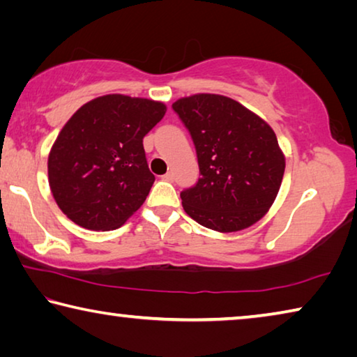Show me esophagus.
<instances>
[{
	"label": "esophagus",
	"mask_w": 357,
	"mask_h": 357,
	"mask_svg": "<svg viewBox=\"0 0 357 357\" xmlns=\"http://www.w3.org/2000/svg\"><path fill=\"white\" fill-rule=\"evenodd\" d=\"M162 178H164L165 181H170V183H172V181L174 179V174H173V172H168V173H165Z\"/></svg>",
	"instance_id": "obj_1"
}]
</instances>
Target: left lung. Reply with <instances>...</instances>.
Wrapping results in <instances>:
<instances>
[{"label":"left lung","mask_w":357,"mask_h":357,"mask_svg":"<svg viewBox=\"0 0 357 357\" xmlns=\"http://www.w3.org/2000/svg\"><path fill=\"white\" fill-rule=\"evenodd\" d=\"M173 110L190 132L202 174L181 192L187 215L220 233L252 227L273 206L285 172L273 128L220 94L181 98Z\"/></svg>","instance_id":"left-lung-1"}]
</instances>
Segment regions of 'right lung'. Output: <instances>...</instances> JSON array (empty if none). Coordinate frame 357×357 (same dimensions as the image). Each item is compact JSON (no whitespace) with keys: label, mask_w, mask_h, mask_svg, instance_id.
<instances>
[{"label":"right lung","mask_w":357,"mask_h":357,"mask_svg":"<svg viewBox=\"0 0 357 357\" xmlns=\"http://www.w3.org/2000/svg\"><path fill=\"white\" fill-rule=\"evenodd\" d=\"M165 112L164 102L107 94L72 114L48 154L50 190L72 222L108 231L142 206L155 179L143 137Z\"/></svg>","instance_id":"add662e5"}]
</instances>
